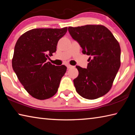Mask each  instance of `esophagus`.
Listing matches in <instances>:
<instances>
[{
	"label": "esophagus",
	"instance_id": "obj_1",
	"mask_svg": "<svg viewBox=\"0 0 135 135\" xmlns=\"http://www.w3.org/2000/svg\"><path fill=\"white\" fill-rule=\"evenodd\" d=\"M67 68H68V69H69V68H71L74 67V66H72V65H70V64L67 65Z\"/></svg>",
	"mask_w": 135,
	"mask_h": 135
}]
</instances>
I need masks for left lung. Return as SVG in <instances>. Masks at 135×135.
<instances>
[{
	"mask_svg": "<svg viewBox=\"0 0 135 135\" xmlns=\"http://www.w3.org/2000/svg\"><path fill=\"white\" fill-rule=\"evenodd\" d=\"M68 31L83 54L90 56L87 68L76 66L79 76L73 81L77 92L88 99L102 97L111 89L120 67L119 43L102 25L69 27Z\"/></svg>",
	"mask_w": 135,
	"mask_h": 135,
	"instance_id": "8db88e82",
	"label": "left lung"
}]
</instances>
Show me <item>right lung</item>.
<instances>
[{
  "mask_svg": "<svg viewBox=\"0 0 135 135\" xmlns=\"http://www.w3.org/2000/svg\"><path fill=\"white\" fill-rule=\"evenodd\" d=\"M67 31V27L32 29L16 43L13 70L25 89L36 99H49L58 91L67 67L55 66L46 60L56 52L58 40Z\"/></svg>",
  "mask_w": 135,
  "mask_h": 135,
  "instance_id": "obj_1",
  "label": "right lung"
}]
</instances>
